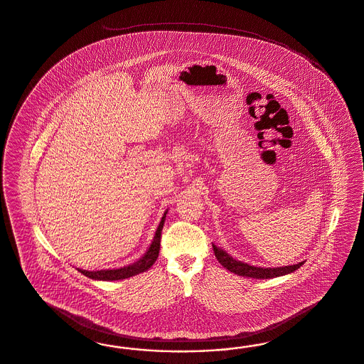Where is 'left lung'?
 <instances>
[{
	"mask_svg": "<svg viewBox=\"0 0 364 364\" xmlns=\"http://www.w3.org/2000/svg\"><path fill=\"white\" fill-rule=\"evenodd\" d=\"M213 247L216 259L220 262L223 267H226L227 270H230L231 273L238 274V276L251 277V278H257V279L285 276V274H289V273L300 269L301 266L304 264V262H300V264L284 266V267H274V269L273 267H266V269H264V267H255V266L243 264L240 261L234 259L232 257H230L227 254L226 251L218 249L215 245H213Z\"/></svg>",
	"mask_w": 364,
	"mask_h": 364,
	"instance_id": "8db88e82",
	"label": "left lung"
}]
</instances>
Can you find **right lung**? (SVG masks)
Instances as JSON below:
<instances>
[{
  "instance_id": "1",
  "label": "right lung",
  "mask_w": 364,
  "mask_h": 364,
  "mask_svg": "<svg viewBox=\"0 0 364 364\" xmlns=\"http://www.w3.org/2000/svg\"><path fill=\"white\" fill-rule=\"evenodd\" d=\"M165 215L164 213L163 219L160 222V225L157 227L156 235L151 242L149 250L145 252V255L137 261L136 264H129L121 269H113V270H100V272H87V270H82L77 269L83 276L92 278V279H100V281H115V279H125L129 277L136 276L139 273L146 272L151 264L156 262V259L159 258V251H160V242H161V231H163L164 220H165Z\"/></svg>"
}]
</instances>
